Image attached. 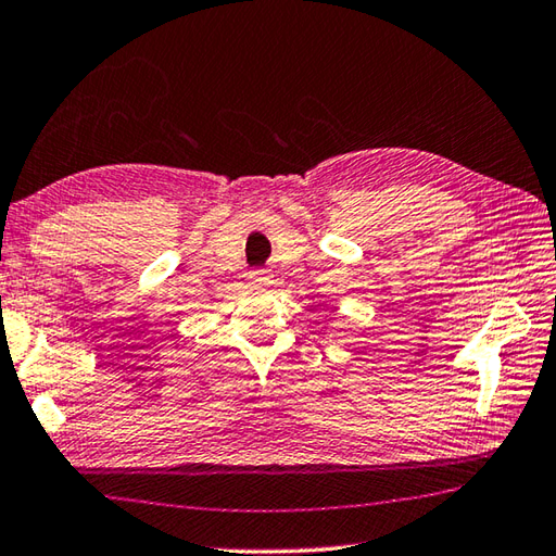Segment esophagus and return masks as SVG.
<instances>
[{"mask_svg": "<svg viewBox=\"0 0 556 556\" xmlns=\"http://www.w3.org/2000/svg\"><path fill=\"white\" fill-rule=\"evenodd\" d=\"M270 276L268 270H264V268H256V270H249V282H252L254 288H268L270 286Z\"/></svg>", "mask_w": 556, "mask_h": 556, "instance_id": "obj_1", "label": "esophagus"}]
</instances>
